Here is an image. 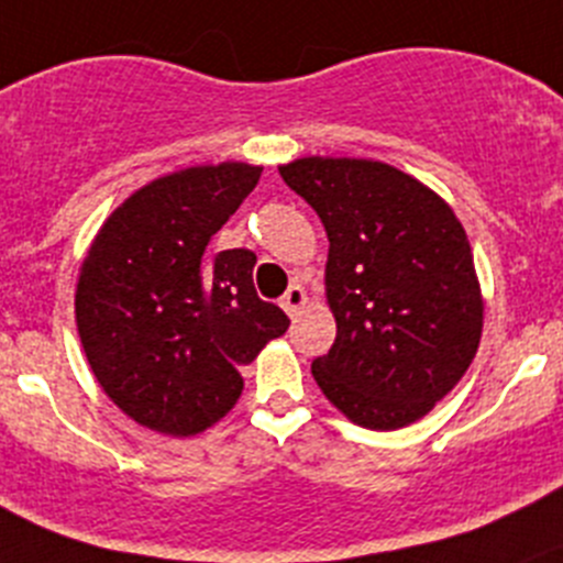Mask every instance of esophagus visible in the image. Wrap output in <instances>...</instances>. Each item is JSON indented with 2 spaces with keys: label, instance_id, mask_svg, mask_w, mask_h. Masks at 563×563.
I'll list each match as a JSON object with an SVG mask.
<instances>
[{
  "label": "esophagus",
  "instance_id": "esophagus-1",
  "mask_svg": "<svg viewBox=\"0 0 563 563\" xmlns=\"http://www.w3.org/2000/svg\"><path fill=\"white\" fill-rule=\"evenodd\" d=\"M305 302H308V294H305L302 286H291L286 294H283V299H280L283 310H286V313L291 316V318L302 313Z\"/></svg>",
  "mask_w": 563,
  "mask_h": 563
}]
</instances>
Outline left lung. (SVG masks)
<instances>
[{
  "mask_svg": "<svg viewBox=\"0 0 563 563\" xmlns=\"http://www.w3.org/2000/svg\"><path fill=\"white\" fill-rule=\"evenodd\" d=\"M280 176L329 236L338 338L313 362L316 384L360 428L417 422L455 389L482 338L485 299L457 214L382 161L313 155Z\"/></svg>",
  "mask_w": 563,
  "mask_h": 563,
  "instance_id": "obj_1",
  "label": "left lung"
}]
</instances>
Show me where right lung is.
<instances>
[{
  "label": "right lung",
  "instance_id": "add662e5",
  "mask_svg": "<svg viewBox=\"0 0 563 563\" xmlns=\"http://www.w3.org/2000/svg\"><path fill=\"white\" fill-rule=\"evenodd\" d=\"M250 163L152 179L100 225L81 261L76 323L103 391L155 433H203L240 400V367L288 329L258 299L255 253L209 242L258 185Z\"/></svg>",
  "mask_w": 563,
  "mask_h": 563
}]
</instances>
